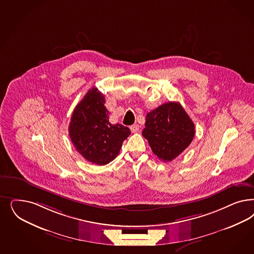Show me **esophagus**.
<instances>
[{
    "mask_svg": "<svg viewBox=\"0 0 254 254\" xmlns=\"http://www.w3.org/2000/svg\"><path fill=\"white\" fill-rule=\"evenodd\" d=\"M131 132H136V131L139 130V125L138 124H133L130 127Z\"/></svg>",
    "mask_w": 254,
    "mask_h": 254,
    "instance_id": "1",
    "label": "esophagus"
}]
</instances>
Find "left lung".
<instances>
[{
  "label": "left lung",
  "instance_id": "1",
  "mask_svg": "<svg viewBox=\"0 0 254 254\" xmlns=\"http://www.w3.org/2000/svg\"><path fill=\"white\" fill-rule=\"evenodd\" d=\"M142 135L163 162H171L190 146L195 127L180 103L168 102L147 113Z\"/></svg>",
  "mask_w": 254,
  "mask_h": 254
}]
</instances>
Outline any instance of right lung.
Returning <instances> with one entry per match:
<instances>
[{"label":"right lung","instance_id":"obj_1","mask_svg":"<svg viewBox=\"0 0 254 254\" xmlns=\"http://www.w3.org/2000/svg\"><path fill=\"white\" fill-rule=\"evenodd\" d=\"M105 96L97 88L90 89L74 108L69 136L75 149L87 161L98 165L112 162L130 134L128 127L109 123Z\"/></svg>","mask_w":254,"mask_h":254}]
</instances>
